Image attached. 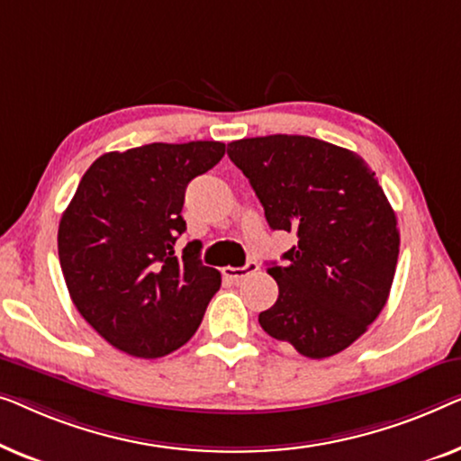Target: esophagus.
Instances as JSON below:
<instances>
[{"instance_id": "1", "label": "esophagus", "mask_w": 461, "mask_h": 461, "mask_svg": "<svg viewBox=\"0 0 461 461\" xmlns=\"http://www.w3.org/2000/svg\"><path fill=\"white\" fill-rule=\"evenodd\" d=\"M257 269H258V265H257L255 261H250V263H246L244 267H223V269H221V274H223L225 280H230V282H240V280H242V277L250 276V274H255Z\"/></svg>"}]
</instances>
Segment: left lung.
Here are the masks:
<instances>
[{"label":"left lung","mask_w":461,"mask_h":461,"mask_svg":"<svg viewBox=\"0 0 461 461\" xmlns=\"http://www.w3.org/2000/svg\"><path fill=\"white\" fill-rule=\"evenodd\" d=\"M271 230L298 244L267 274L280 294L258 323L309 359L345 351L380 315L399 257L397 217L359 154L307 135L228 144Z\"/></svg>","instance_id":"obj_1"}]
</instances>
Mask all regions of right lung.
<instances>
[{
  "label": "right lung",
  "mask_w": 461,
  "mask_h": 461,
  "mask_svg": "<svg viewBox=\"0 0 461 461\" xmlns=\"http://www.w3.org/2000/svg\"><path fill=\"white\" fill-rule=\"evenodd\" d=\"M225 154L221 141L148 144L87 168L58 228V257L75 307L104 340L141 359L177 351L196 332L221 274L181 255L185 187Z\"/></svg>",
  "instance_id": "right-lung-1"
}]
</instances>
